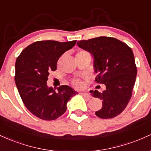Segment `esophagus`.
Segmentation results:
<instances>
[{
  "mask_svg": "<svg viewBox=\"0 0 151 151\" xmlns=\"http://www.w3.org/2000/svg\"><path fill=\"white\" fill-rule=\"evenodd\" d=\"M80 93H81V95H82L83 96H84V97H86V98H87V99L91 98V95H90L89 93H86V92H81Z\"/></svg>",
  "mask_w": 151,
  "mask_h": 151,
  "instance_id": "obj_1",
  "label": "esophagus"
}]
</instances>
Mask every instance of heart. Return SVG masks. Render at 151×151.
<instances>
[{"label":"heart","instance_id":"obj_1","mask_svg":"<svg viewBox=\"0 0 151 151\" xmlns=\"http://www.w3.org/2000/svg\"><path fill=\"white\" fill-rule=\"evenodd\" d=\"M86 53L88 52L86 51H80L78 52V54H86ZM72 85H73L75 88H78V89H79V88H81L83 86V83L81 82L79 79H74V80L72 81Z\"/></svg>","mask_w":151,"mask_h":151}]
</instances>
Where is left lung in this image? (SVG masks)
I'll use <instances>...</instances> for the list:
<instances>
[{"label": "left lung", "instance_id": "obj_1", "mask_svg": "<svg viewBox=\"0 0 151 151\" xmlns=\"http://www.w3.org/2000/svg\"><path fill=\"white\" fill-rule=\"evenodd\" d=\"M77 45L93 55L98 74L95 81L106 86L101 93L91 91L93 97L102 100V108L95 114L101 119L116 117L129 104L136 81L137 68L132 50L126 43L105 36L78 41Z\"/></svg>", "mask_w": 151, "mask_h": 151}]
</instances>
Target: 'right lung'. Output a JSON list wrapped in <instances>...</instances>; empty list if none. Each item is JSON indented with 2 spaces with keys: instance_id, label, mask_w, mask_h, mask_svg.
Wrapping results in <instances>:
<instances>
[{
  "instance_id": "add662e5",
  "label": "right lung",
  "mask_w": 151,
  "mask_h": 151,
  "mask_svg": "<svg viewBox=\"0 0 151 151\" xmlns=\"http://www.w3.org/2000/svg\"><path fill=\"white\" fill-rule=\"evenodd\" d=\"M76 42L37 41L17 58L15 84L26 108L39 119L51 121L61 116L67 110V102L77 93L69 86H60L55 91L47 84L50 72L57 70L59 58Z\"/></svg>"
}]
</instances>
